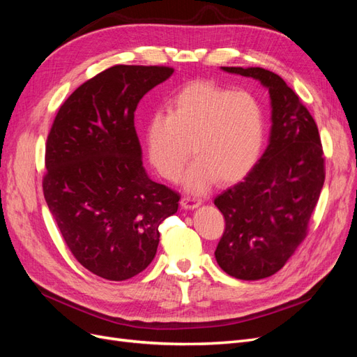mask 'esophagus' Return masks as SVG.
Returning <instances> with one entry per match:
<instances>
[{
    "mask_svg": "<svg viewBox=\"0 0 357 357\" xmlns=\"http://www.w3.org/2000/svg\"><path fill=\"white\" fill-rule=\"evenodd\" d=\"M181 207L185 210H193V208H198L201 205V199H195V198H190V197H183L181 201Z\"/></svg>",
    "mask_w": 357,
    "mask_h": 357,
    "instance_id": "esophagus-1",
    "label": "esophagus"
}]
</instances>
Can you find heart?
<instances>
[{
	"label": "heart",
	"instance_id": "heart-1",
	"mask_svg": "<svg viewBox=\"0 0 357 357\" xmlns=\"http://www.w3.org/2000/svg\"><path fill=\"white\" fill-rule=\"evenodd\" d=\"M265 138V117L253 95L211 82H193L155 113L146 128L149 164L168 181L181 176L192 155L197 158L185 185L202 192L218 180L232 185L253 169Z\"/></svg>",
	"mask_w": 357,
	"mask_h": 357
}]
</instances>
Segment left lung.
I'll list each match as a JSON object with an SVG mask.
<instances>
[{
	"instance_id": "1",
	"label": "left lung",
	"mask_w": 357,
	"mask_h": 357,
	"mask_svg": "<svg viewBox=\"0 0 357 357\" xmlns=\"http://www.w3.org/2000/svg\"><path fill=\"white\" fill-rule=\"evenodd\" d=\"M261 82L271 98V134L243 181L215 197L225 232L214 256L226 274L261 280L282 269L304 241L325 183V156L314 119L278 74L222 67Z\"/></svg>"
}]
</instances>
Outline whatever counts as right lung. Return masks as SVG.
<instances>
[{
    "instance_id": "add662e5",
    "label": "right lung",
    "mask_w": 357,
    "mask_h": 357,
    "mask_svg": "<svg viewBox=\"0 0 357 357\" xmlns=\"http://www.w3.org/2000/svg\"><path fill=\"white\" fill-rule=\"evenodd\" d=\"M172 73L107 68L68 96L47 135V207L77 262L112 282L144 271L159 225L178 208V193L147 176L134 125L139 100Z\"/></svg>"
}]
</instances>
